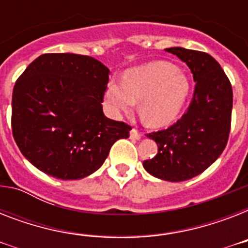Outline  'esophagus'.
Returning a JSON list of instances; mask_svg holds the SVG:
<instances>
[{"instance_id": "esophagus-1", "label": "esophagus", "mask_w": 248, "mask_h": 248, "mask_svg": "<svg viewBox=\"0 0 248 248\" xmlns=\"http://www.w3.org/2000/svg\"><path fill=\"white\" fill-rule=\"evenodd\" d=\"M141 136H143V134H141L140 131H138L136 128H132L131 132H130V138H131V139H134V140L141 139Z\"/></svg>"}]
</instances>
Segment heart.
<instances>
[{"label": "heart", "instance_id": "heart-1", "mask_svg": "<svg viewBox=\"0 0 248 248\" xmlns=\"http://www.w3.org/2000/svg\"><path fill=\"white\" fill-rule=\"evenodd\" d=\"M189 93L188 78L175 65L155 62L124 75V82L113 79L107 101L113 112L131 113L140 105V116L148 126L163 127L176 120Z\"/></svg>", "mask_w": 248, "mask_h": 248}]
</instances>
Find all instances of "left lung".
I'll use <instances>...</instances> for the list:
<instances>
[{
	"instance_id": "left-lung-1",
	"label": "left lung",
	"mask_w": 248,
	"mask_h": 248,
	"mask_svg": "<svg viewBox=\"0 0 248 248\" xmlns=\"http://www.w3.org/2000/svg\"><path fill=\"white\" fill-rule=\"evenodd\" d=\"M189 67L194 91L188 110L170 127L148 136L158 153L144 161V169L167 181H184L208 169L227 147L232 124L231 81L210 54L183 47L166 48Z\"/></svg>"
}]
</instances>
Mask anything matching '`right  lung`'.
Instances as JSON below:
<instances>
[{
	"instance_id": "add662e5",
	"label": "right lung",
	"mask_w": 248,
	"mask_h": 248,
	"mask_svg": "<svg viewBox=\"0 0 248 248\" xmlns=\"http://www.w3.org/2000/svg\"><path fill=\"white\" fill-rule=\"evenodd\" d=\"M110 72L91 56L44 54L13 91L11 128L25 158L42 172L77 180L95 172L131 126L109 120L103 99Z\"/></svg>"
}]
</instances>
